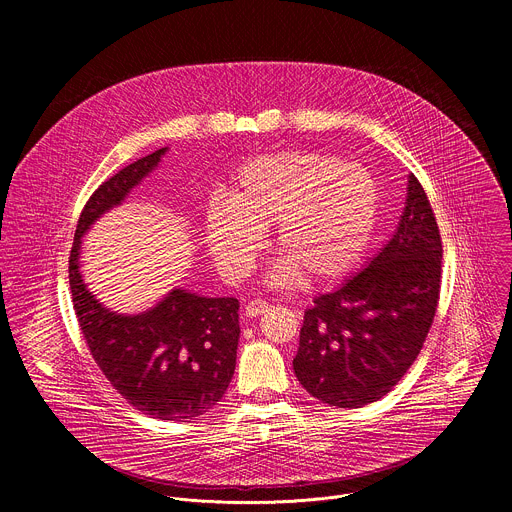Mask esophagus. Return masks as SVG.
Wrapping results in <instances>:
<instances>
[{"instance_id": "esophagus-1", "label": "esophagus", "mask_w": 512, "mask_h": 512, "mask_svg": "<svg viewBox=\"0 0 512 512\" xmlns=\"http://www.w3.org/2000/svg\"><path fill=\"white\" fill-rule=\"evenodd\" d=\"M267 308H269L267 302H263V300H253V302H249V304L245 306V314H247L249 318H255V316H261L263 312H267Z\"/></svg>"}]
</instances>
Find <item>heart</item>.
<instances>
[{
    "label": "heart",
    "mask_w": 512,
    "mask_h": 512,
    "mask_svg": "<svg viewBox=\"0 0 512 512\" xmlns=\"http://www.w3.org/2000/svg\"><path fill=\"white\" fill-rule=\"evenodd\" d=\"M381 190L356 164L318 152H277L249 160L235 176L229 202L212 200L204 214V241L221 271L243 277L261 233L275 225L283 255L273 283L304 273L314 283L352 273L373 245Z\"/></svg>",
    "instance_id": "heart-1"
}]
</instances>
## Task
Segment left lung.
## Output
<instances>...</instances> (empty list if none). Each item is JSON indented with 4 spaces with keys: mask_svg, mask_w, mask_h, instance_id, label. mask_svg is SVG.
Returning a JSON list of instances; mask_svg holds the SVG:
<instances>
[{
    "mask_svg": "<svg viewBox=\"0 0 512 512\" xmlns=\"http://www.w3.org/2000/svg\"><path fill=\"white\" fill-rule=\"evenodd\" d=\"M442 279V237L419 180L387 245L304 314L294 371L322 403L356 409L385 397L431 328Z\"/></svg>",
    "mask_w": 512,
    "mask_h": 512,
    "instance_id": "left-lung-1",
    "label": "left lung"
}]
</instances>
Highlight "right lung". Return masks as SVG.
<instances>
[{
    "mask_svg": "<svg viewBox=\"0 0 512 512\" xmlns=\"http://www.w3.org/2000/svg\"><path fill=\"white\" fill-rule=\"evenodd\" d=\"M168 148L103 182L85 204L68 259L72 304L103 375L137 411L154 419H194L223 399L237 364L239 300L204 298L174 287L154 308L119 314L105 308L81 273L85 233L152 174Z\"/></svg>",
    "mask_w": 512,
    "mask_h": 512,
    "instance_id": "1",
    "label": "right lung"
}]
</instances>
